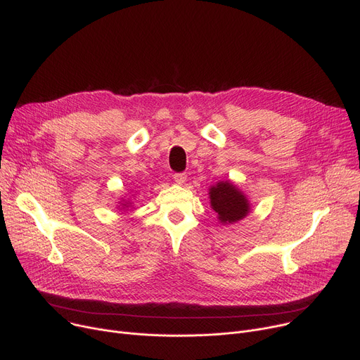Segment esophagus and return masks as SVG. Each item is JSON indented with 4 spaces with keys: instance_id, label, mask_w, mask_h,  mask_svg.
<instances>
[{
    "instance_id": "obj_1",
    "label": "esophagus",
    "mask_w": 360,
    "mask_h": 360,
    "mask_svg": "<svg viewBox=\"0 0 360 360\" xmlns=\"http://www.w3.org/2000/svg\"><path fill=\"white\" fill-rule=\"evenodd\" d=\"M174 181H175L178 185H182V184H185V181H186V175L184 174V172H178V174H174Z\"/></svg>"
}]
</instances>
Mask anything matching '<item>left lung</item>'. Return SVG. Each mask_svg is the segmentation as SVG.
I'll list each match as a JSON object with an SVG mask.
<instances>
[{"instance_id": "8db88e82", "label": "left lung", "mask_w": 360, "mask_h": 360, "mask_svg": "<svg viewBox=\"0 0 360 360\" xmlns=\"http://www.w3.org/2000/svg\"><path fill=\"white\" fill-rule=\"evenodd\" d=\"M210 205L224 224L237 222L248 213V201L229 181L219 182L210 188Z\"/></svg>"}]
</instances>
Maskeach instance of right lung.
Listing matches in <instances>:
<instances>
[{"instance_id": "obj_1", "label": "right lung", "mask_w": 360, "mask_h": 360, "mask_svg": "<svg viewBox=\"0 0 360 360\" xmlns=\"http://www.w3.org/2000/svg\"><path fill=\"white\" fill-rule=\"evenodd\" d=\"M124 206H127V205H124Z\"/></svg>"}]
</instances>
